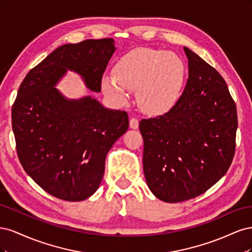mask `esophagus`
Returning <instances> with one entry per match:
<instances>
[{
  "mask_svg": "<svg viewBox=\"0 0 252 252\" xmlns=\"http://www.w3.org/2000/svg\"><path fill=\"white\" fill-rule=\"evenodd\" d=\"M129 124H130V127L132 129H138L139 128V120L135 119V118H132L130 120V122H129Z\"/></svg>",
  "mask_w": 252,
  "mask_h": 252,
  "instance_id": "obj_1",
  "label": "esophagus"
}]
</instances>
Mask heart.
Returning <instances> with one entry per match:
<instances>
[{
	"mask_svg": "<svg viewBox=\"0 0 252 252\" xmlns=\"http://www.w3.org/2000/svg\"><path fill=\"white\" fill-rule=\"evenodd\" d=\"M185 79V64L177 53L151 48L127 52L105 74L102 89L117 105H126L129 90H138L141 108L150 114L169 111L179 101Z\"/></svg>",
	"mask_w": 252,
	"mask_h": 252,
	"instance_id": "b5f03b06",
	"label": "heart"
}]
</instances>
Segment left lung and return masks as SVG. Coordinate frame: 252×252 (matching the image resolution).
I'll list each match as a JSON object with an SVG mask.
<instances>
[{
  "mask_svg": "<svg viewBox=\"0 0 252 252\" xmlns=\"http://www.w3.org/2000/svg\"><path fill=\"white\" fill-rule=\"evenodd\" d=\"M184 51L189 71L179 101L139 126L145 179L167 203L207 191L229 169L235 151L238 116L225 80L196 53Z\"/></svg>",
  "mask_w": 252,
  "mask_h": 252,
  "instance_id": "obj_1",
  "label": "left lung"
}]
</instances>
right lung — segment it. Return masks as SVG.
<instances>
[{"label": "right lung", "instance_id": "add662e5", "mask_svg": "<svg viewBox=\"0 0 252 252\" xmlns=\"http://www.w3.org/2000/svg\"><path fill=\"white\" fill-rule=\"evenodd\" d=\"M114 51L111 37L63 45L21 83L11 111L18 157L29 177L58 199L79 202L96 191L106 156L129 121L126 111L105 108L91 96L68 100L55 86L69 69L100 93Z\"/></svg>", "mask_w": 252, "mask_h": 252}]
</instances>
